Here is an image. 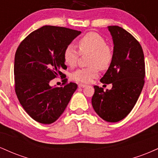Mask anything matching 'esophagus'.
Instances as JSON below:
<instances>
[{
	"label": "esophagus",
	"mask_w": 158,
	"mask_h": 158,
	"mask_svg": "<svg viewBox=\"0 0 158 158\" xmlns=\"http://www.w3.org/2000/svg\"><path fill=\"white\" fill-rule=\"evenodd\" d=\"M78 86H79V88H85V87H87V85L83 84H79Z\"/></svg>",
	"instance_id": "34e87169"
}]
</instances>
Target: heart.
<instances>
[{
    "label": "heart",
    "instance_id": "b5f03b06",
    "mask_svg": "<svg viewBox=\"0 0 158 158\" xmlns=\"http://www.w3.org/2000/svg\"><path fill=\"white\" fill-rule=\"evenodd\" d=\"M78 47L81 54L90 53L89 64L87 68H80L72 73V79L77 82L90 83L99 75V68L102 70L110 66L113 59L111 48L106 44L102 35L94 32L86 33L78 41ZM79 52L73 44L67 46L64 51V60L69 67L77 64Z\"/></svg>",
    "mask_w": 158,
    "mask_h": 158
}]
</instances>
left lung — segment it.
Instances as JSON below:
<instances>
[{"instance_id":"1","label":"left lung","mask_w":158,"mask_h":158,"mask_svg":"<svg viewBox=\"0 0 158 158\" xmlns=\"http://www.w3.org/2000/svg\"><path fill=\"white\" fill-rule=\"evenodd\" d=\"M114 43L113 59L100 81L110 90L94 86V110L109 123L122 120L135 106L144 85L145 61L141 45L122 27L108 26Z\"/></svg>"}]
</instances>
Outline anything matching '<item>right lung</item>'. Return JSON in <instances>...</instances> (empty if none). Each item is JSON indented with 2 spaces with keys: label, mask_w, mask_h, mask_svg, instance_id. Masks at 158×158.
Instances as JSON below:
<instances>
[{
  "label": "right lung",
  "mask_w": 158,
  "mask_h": 158,
  "mask_svg": "<svg viewBox=\"0 0 158 158\" xmlns=\"http://www.w3.org/2000/svg\"><path fill=\"white\" fill-rule=\"evenodd\" d=\"M81 32L44 26L23 40L16 50L14 64L15 93L23 109L34 120L51 124L64 111L77 89L76 83L52 87L50 81L64 76V51Z\"/></svg>",
  "instance_id": "1"
}]
</instances>
